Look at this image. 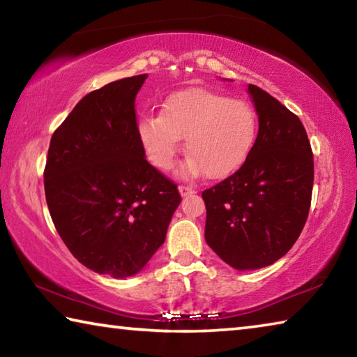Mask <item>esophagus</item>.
Returning <instances> with one entry per match:
<instances>
[{
    "label": "esophagus",
    "mask_w": 357,
    "mask_h": 357,
    "mask_svg": "<svg viewBox=\"0 0 357 357\" xmlns=\"http://www.w3.org/2000/svg\"><path fill=\"white\" fill-rule=\"evenodd\" d=\"M178 190H179V193L183 197H187V195H192V193H195L197 190L195 189H192V187H189V185H179L178 187Z\"/></svg>",
    "instance_id": "obj_1"
}]
</instances>
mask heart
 I'll return each instance as SVG.
<instances>
[{"label":"heart","instance_id":"1","mask_svg":"<svg viewBox=\"0 0 357 357\" xmlns=\"http://www.w3.org/2000/svg\"><path fill=\"white\" fill-rule=\"evenodd\" d=\"M257 135L258 116L249 102L203 88L173 93L160 116L140 123L144 151L159 170H170L181 138H185L190 157L179 168L184 178L203 173L211 179L229 176L249 159Z\"/></svg>","mask_w":357,"mask_h":357}]
</instances>
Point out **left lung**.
<instances>
[{"mask_svg":"<svg viewBox=\"0 0 357 357\" xmlns=\"http://www.w3.org/2000/svg\"><path fill=\"white\" fill-rule=\"evenodd\" d=\"M249 94L258 135L245 164L203 193L204 239L238 271L275 263L298 241L309 215L313 154L301 119L255 84Z\"/></svg>","mask_w":357,"mask_h":357,"instance_id":"1","label":"left lung"}]
</instances>
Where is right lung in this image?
<instances>
[{"label":"right lung","mask_w":357,"mask_h":357,"mask_svg":"<svg viewBox=\"0 0 357 357\" xmlns=\"http://www.w3.org/2000/svg\"><path fill=\"white\" fill-rule=\"evenodd\" d=\"M148 74L105 84L53 132L45 200L78 261L116 279L135 275L164 244L178 185L144 159L135 98Z\"/></svg>","instance_id":"add662e5"}]
</instances>
